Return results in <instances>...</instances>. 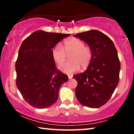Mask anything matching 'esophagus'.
<instances>
[{
    "label": "esophagus",
    "instance_id": "1",
    "mask_svg": "<svg viewBox=\"0 0 134 134\" xmlns=\"http://www.w3.org/2000/svg\"><path fill=\"white\" fill-rule=\"evenodd\" d=\"M68 77H69V79H71L72 77V75H68Z\"/></svg>",
    "mask_w": 134,
    "mask_h": 134
}]
</instances>
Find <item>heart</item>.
<instances>
[{"instance_id":"1","label":"heart","mask_w":134,"mask_h":134,"mask_svg":"<svg viewBox=\"0 0 134 134\" xmlns=\"http://www.w3.org/2000/svg\"><path fill=\"white\" fill-rule=\"evenodd\" d=\"M66 52H65V51ZM67 54H70V61L58 65V69L64 73L71 74L78 71L80 67L86 68L92 59V51L90 47L85 46L83 41L78 38H72L64 42V48L60 44H57L52 50V56L57 64L65 60Z\"/></svg>"}]
</instances>
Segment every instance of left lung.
<instances>
[{
  "label": "left lung",
  "mask_w": 134,
  "mask_h": 134,
  "mask_svg": "<svg viewBox=\"0 0 134 134\" xmlns=\"http://www.w3.org/2000/svg\"><path fill=\"white\" fill-rule=\"evenodd\" d=\"M89 45L92 59L83 73L76 74V96L81 105L98 108L108 102L119 83L121 64L118 52L110 38L97 30L74 35Z\"/></svg>",
  "instance_id": "8db88e82"
}]
</instances>
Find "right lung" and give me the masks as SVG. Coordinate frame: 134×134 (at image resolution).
Listing matches in <instances>:
<instances>
[{
  "mask_svg": "<svg viewBox=\"0 0 134 134\" xmlns=\"http://www.w3.org/2000/svg\"><path fill=\"white\" fill-rule=\"evenodd\" d=\"M70 34L35 31L24 40L15 64L16 86L27 103L38 109L54 105L59 89L69 80L55 67L52 50Z\"/></svg>",
  "mask_w": 134,
  "mask_h": 134,
  "instance_id": "add662e5",
  "label": "right lung"
}]
</instances>
